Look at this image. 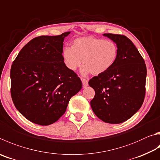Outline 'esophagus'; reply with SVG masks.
<instances>
[{"mask_svg":"<svg viewBox=\"0 0 160 160\" xmlns=\"http://www.w3.org/2000/svg\"><path fill=\"white\" fill-rule=\"evenodd\" d=\"M82 87L84 88L88 86V80L87 79L83 78V79H82Z\"/></svg>","mask_w":160,"mask_h":160,"instance_id":"34e87169","label":"esophagus"}]
</instances>
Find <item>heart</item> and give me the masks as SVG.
I'll use <instances>...</instances> for the list:
<instances>
[{
	"mask_svg": "<svg viewBox=\"0 0 160 160\" xmlns=\"http://www.w3.org/2000/svg\"><path fill=\"white\" fill-rule=\"evenodd\" d=\"M116 43L98 38L86 36L75 39L71 48H65L62 57L65 66L75 71L83 63L81 74L98 75L111 68L118 57Z\"/></svg>",
	"mask_w": 160,
	"mask_h": 160,
	"instance_id": "obj_1",
	"label": "heart"
}]
</instances>
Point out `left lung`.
<instances>
[{"instance_id": "left-lung-1", "label": "left lung", "mask_w": 160, "mask_h": 160, "mask_svg": "<svg viewBox=\"0 0 160 160\" xmlns=\"http://www.w3.org/2000/svg\"><path fill=\"white\" fill-rule=\"evenodd\" d=\"M103 36L118 45V57L109 71L89 81V85L95 91L90 104L100 120L106 123L119 124L132 118L143 103L146 66L128 38L112 33Z\"/></svg>"}]
</instances>
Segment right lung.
I'll return each mask as SVG.
<instances>
[{
    "label": "right lung",
    "mask_w": 160,
    "mask_h": 160,
    "mask_svg": "<svg viewBox=\"0 0 160 160\" xmlns=\"http://www.w3.org/2000/svg\"><path fill=\"white\" fill-rule=\"evenodd\" d=\"M71 32L41 36L28 42L12 63L11 96L19 112L29 121L49 125L64 114L82 82L63 61V45Z\"/></svg>",
    "instance_id": "1"
}]
</instances>
